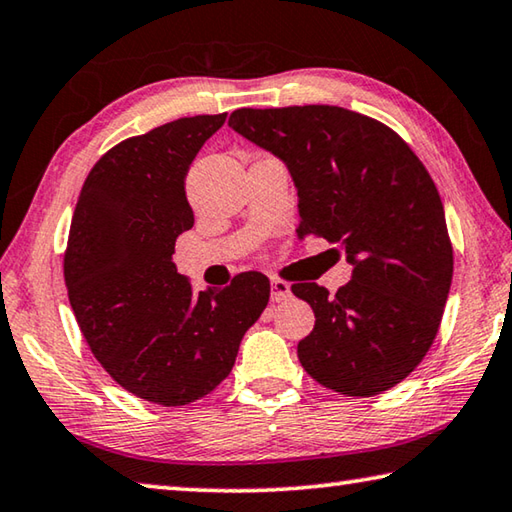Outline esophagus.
<instances>
[{"label":"esophagus","mask_w":512,"mask_h":512,"mask_svg":"<svg viewBox=\"0 0 512 512\" xmlns=\"http://www.w3.org/2000/svg\"><path fill=\"white\" fill-rule=\"evenodd\" d=\"M291 296V287L287 282L282 280H271V300L273 302H280V300H287Z\"/></svg>","instance_id":"obj_1"}]
</instances>
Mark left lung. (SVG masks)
<instances>
[{
	"mask_svg": "<svg viewBox=\"0 0 512 512\" xmlns=\"http://www.w3.org/2000/svg\"><path fill=\"white\" fill-rule=\"evenodd\" d=\"M228 126L289 169L298 237H325L352 266L329 293L293 284L316 325L298 359L325 388L350 397L388 391L436 339L454 253L438 189L391 128L339 106L235 110Z\"/></svg>",
	"mask_w": 512,
	"mask_h": 512,
	"instance_id": "left-lung-1",
	"label": "left lung"
}]
</instances>
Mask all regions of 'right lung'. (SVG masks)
<instances>
[{
  "label": "right lung",
  "instance_id": "1",
  "mask_svg": "<svg viewBox=\"0 0 512 512\" xmlns=\"http://www.w3.org/2000/svg\"><path fill=\"white\" fill-rule=\"evenodd\" d=\"M225 117H183L117 144L85 178L69 228L76 323L108 375L153 404L183 406L214 391L271 296L255 271L194 293L173 264L176 237L194 225L187 171Z\"/></svg>",
  "mask_w": 512,
  "mask_h": 512
}]
</instances>
